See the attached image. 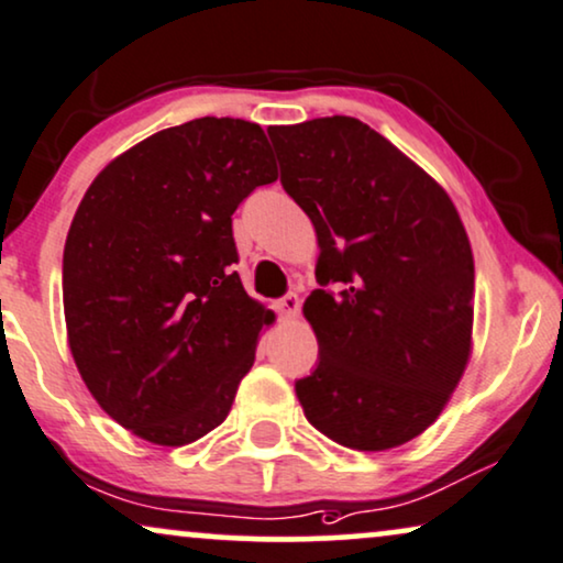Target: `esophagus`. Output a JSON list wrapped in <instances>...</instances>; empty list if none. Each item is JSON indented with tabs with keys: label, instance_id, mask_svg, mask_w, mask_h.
Masks as SVG:
<instances>
[{
	"label": "esophagus",
	"instance_id": "34e87169",
	"mask_svg": "<svg viewBox=\"0 0 563 563\" xmlns=\"http://www.w3.org/2000/svg\"><path fill=\"white\" fill-rule=\"evenodd\" d=\"M297 312H299V297L295 291H289L287 297L279 299V316L282 320H295Z\"/></svg>",
	"mask_w": 563,
	"mask_h": 563
}]
</instances>
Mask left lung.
Segmentation results:
<instances>
[{
  "label": "left lung",
  "instance_id": "1",
  "mask_svg": "<svg viewBox=\"0 0 563 563\" xmlns=\"http://www.w3.org/2000/svg\"><path fill=\"white\" fill-rule=\"evenodd\" d=\"M282 186L318 235L305 299L320 362L302 411L344 448L383 452L437 421L473 349V251L448 191L352 115L272 126Z\"/></svg>",
  "mask_w": 563,
  "mask_h": 563
}]
</instances>
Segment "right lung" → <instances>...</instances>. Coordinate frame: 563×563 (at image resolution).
<instances>
[{"mask_svg": "<svg viewBox=\"0 0 563 563\" xmlns=\"http://www.w3.org/2000/svg\"><path fill=\"white\" fill-rule=\"evenodd\" d=\"M279 178L258 123L196 119L111 159L64 245L71 356L139 440L196 442L228 419L274 312L243 289L232 214Z\"/></svg>", "mask_w": 563, "mask_h": 563, "instance_id": "right-lung-1", "label": "right lung"}]
</instances>
